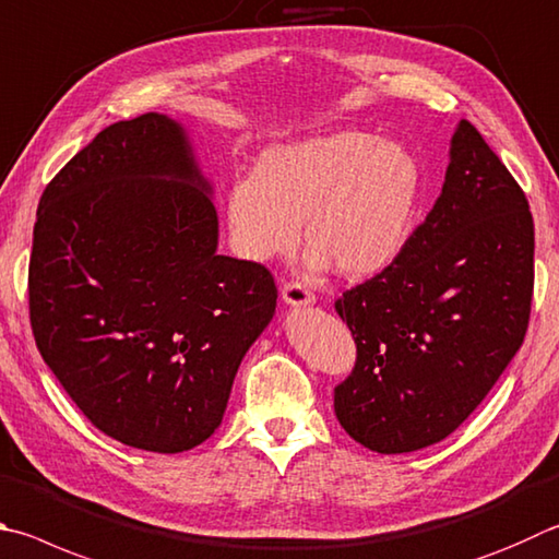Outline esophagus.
Segmentation results:
<instances>
[{"mask_svg": "<svg viewBox=\"0 0 559 559\" xmlns=\"http://www.w3.org/2000/svg\"><path fill=\"white\" fill-rule=\"evenodd\" d=\"M281 296H283V300L288 302V306H296V308L310 306V302L314 300L312 290H308V288L302 286V283H298V281H288L286 286L281 288Z\"/></svg>", "mask_w": 559, "mask_h": 559, "instance_id": "esophagus-1", "label": "esophagus"}]
</instances>
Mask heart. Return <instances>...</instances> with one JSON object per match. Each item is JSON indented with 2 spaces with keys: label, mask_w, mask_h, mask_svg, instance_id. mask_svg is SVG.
I'll return each mask as SVG.
<instances>
[{
  "label": "heart",
  "mask_w": 559,
  "mask_h": 559,
  "mask_svg": "<svg viewBox=\"0 0 559 559\" xmlns=\"http://www.w3.org/2000/svg\"><path fill=\"white\" fill-rule=\"evenodd\" d=\"M423 198L411 148L359 129L271 146L253 174L227 192V227L241 259L288 253L306 225L308 266L332 263L347 278H371L401 257Z\"/></svg>",
  "instance_id": "heart-1"
}]
</instances>
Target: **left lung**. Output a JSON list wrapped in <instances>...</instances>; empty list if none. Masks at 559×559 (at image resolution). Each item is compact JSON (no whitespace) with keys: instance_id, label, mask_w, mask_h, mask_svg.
<instances>
[{"instance_id":"1","label":"left lung","mask_w":559,"mask_h":559,"mask_svg":"<svg viewBox=\"0 0 559 559\" xmlns=\"http://www.w3.org/2000/svg\"><path fill=\"white\" fill-rule=\"evenodd\" d=\"M533 251L523 188L462 119L440 198L408 247L334 300L357 344L352 373L334 385L349 438L415 452L469 418L523 344Z\"/></svg>"}]
</instances>
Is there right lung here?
Instances as JSON below:
<instances>
[{
	"label": "right lung",
	"mask_w": 559,
	"mask_h": 559,
	"mask_svg": "<svg viewBox=\"0 0 559 559\" xmlns=\"http://www.w3.org/2000/svg\"><path fill=\"white\" fill-rule=\"evenodd\" d=\"M257 261L217 253V212L180 124L117 121L38 202L28 318L85 418L176 454L217 430L247 349L276 310Z\"/></svg>",
	"instance_id": "right-lung-1"
}]
</instances>
